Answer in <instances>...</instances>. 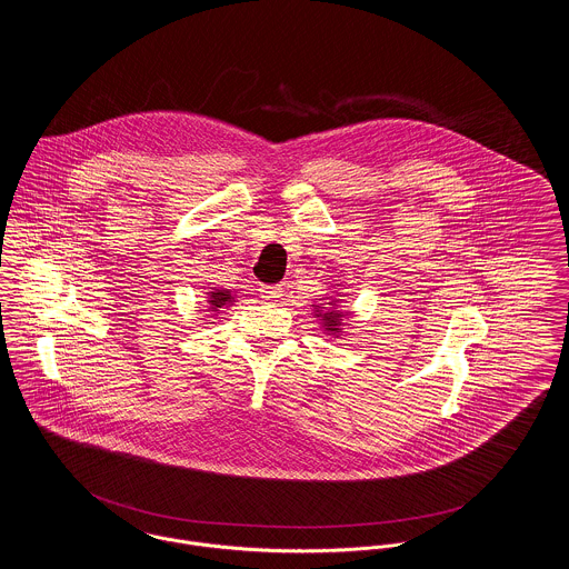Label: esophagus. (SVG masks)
Listing matches in <instances>:
<instances>
[{"mask_svg": "<svg viewBox=\"0 0 569 569\" xmlns=\"http://www.w3.org/2000/svg\"><path fill=\"white\" fill-rule=\"evenodd\" d=\"M263 301H279L283 297V290L279 286H266L260 290Z\"/></svg>", "mask_w": 569, "mask_h": 569, "instance_id": "1", "label": "esophagus"}]
</instances>
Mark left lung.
Here are the masks:
<instances>
[{
	"label": "left lung",
	"mask_w": 569,
	"mask_h": 569,
	"mask_svg": "<svg viewBox=\"0 0 569 569\" xmlns=\"http://www.w3.org/2000/svg\"><path fill=\"white\" fill-rule=\"evenodd\" d=\"M336 303H338V299H331V303H327V306L331 307H313V309H316L313 316H318V318L322 320V327H325L327 333L340 336V333H342V329H340V327H342V320H345V316H349V313H347V311H340V309L336 307Z\"/></svg>",
	"instance_id": "obj_1"
}]
</instances>
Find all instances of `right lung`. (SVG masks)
<instances>
[{
    "instance_id": "add662e5",
    "label": "right lung",
    "mask_w": 569,
    "mask_h": 569,
    "mask_svg": "<svg viewBox=\"0 0 569 569\" xmlns=\"http://www.w3.org/2000/svg\"><path fill=\"white\" fill-rule=\"evenodd\" d=\"M231 301H233V297H231L229 290H212V292H208V306H210V311H217V313H219L220 307L229 306Z\"/></svg>"
}]
</instances>
